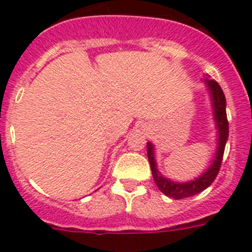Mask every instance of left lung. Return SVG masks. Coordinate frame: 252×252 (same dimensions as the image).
I'll return each instance as SVG.
<instances>
[{"mask_svg": "<svg viewBox=\"0 0 252 252\" xmlns=\"http://www.w3.org/2000/svg\"><path fill=\"white\" fill-rule=\"evenodd\" d=\"M207 86H208L211 94H212L213 108H215V119L218 128V150L216 154V159L213 164L209 166L208 170L197 178L195 180L188 182V183H177L170 179L161 177L157 169V162L154 159L153 145L149 142L146 148H148V158L150 161L151 173L153 178L155 180V184L159 188L160 192H162L168 197L174 198V199H183V198L192 197V195L201 193L206 188H208L213 183V180L218 175V171L221 169L222 159H223L224 146H226L227 137H228V121H227L226 115V98H224L223 91L220 87V84L215 79H207Z\"/></svg>", "mask_w": 252, "mask_h": 252, "instance_id": "1", "label": "left lung"}]
</instances>
